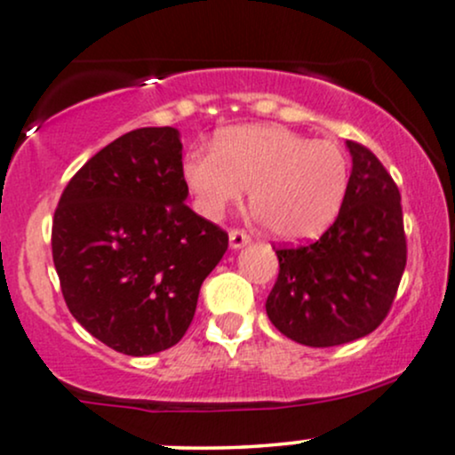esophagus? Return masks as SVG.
I'll return each mask as SVG.
<instances>
[{
  "label": "esophagus",
  "mask_w": 455,
  "mask_h": 455,
  "mask_svg": "<svg viewBox=\"0 0 455 455\" xmlns=\"http://www.w3.org/2000/svg\"><path fill=\"white\" fill-rule=\"evenodd\" d=\"M228 242H231V248H242L250 242V235L242 231V228H231V233H228Z\"/></svg>",
  "instance_id": "obj_1"
}]
</instances>
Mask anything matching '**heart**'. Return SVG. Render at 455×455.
<instances>
[{"instance_id":"b5f03b06","label":"heart","mask_w":455,"mask_h":455,"mask_svg":"<svg viewBox=\"0 0 455 455\" xmlns=\"http://www.w3.org/2000/svg\"><path fill=\"white\" fill-rule=\"evenodd\" d=\"M348 160L331 140L282 126H235L213 151H190L181 177L196 210L220 218L250 190V210L282 242L316 237L336 220L348 190Z\"/></svg>"}]
</instances>
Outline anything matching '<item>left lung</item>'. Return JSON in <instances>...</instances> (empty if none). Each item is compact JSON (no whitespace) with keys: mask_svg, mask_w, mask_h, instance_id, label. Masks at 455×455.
Listing matches in <instances>:
<instances>
[{"mask_svg":"<svg viewBox=\"0 0 455 455\" xmlns=\"http://www.w3.org/2000/svg\"><path fill=\"white\" fill-rule=\"evenodd\" d=\"M353 156L338 218L316 242L278 245V280L265 301L280 333L306 347L368 336L389 315L406 267L400 190L365 145Z\"/></svg>","mask_w":455,"mask_h":455,"instance_id":"left-lung-1","label":"left lung"}]
</instances>
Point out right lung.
Instances as JSON below:
<instances>
[{
  "instance_id": "right-lung-1",
  "label": "right lung",
  "mask_w": 455,
  "mask_h": 455,
  "mask_svg": "<svg viewBox=\"0 0 455 455\" xmlns=\"http://www.w3.org/2000/svg\"><path fill=\"white\" fill-rule=\"evenodd\" d=\"M175 128H139L92 156L68 181L51 248L68 310L113 351L171 348L195 318L198 291L228 233L186 205Z\"/></svg>"
}]
</instances>
